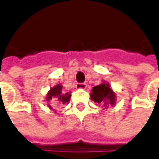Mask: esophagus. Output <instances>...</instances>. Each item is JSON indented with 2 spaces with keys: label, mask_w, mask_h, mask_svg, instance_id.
<instances>
[{
  "label": "esophagus",
  "mask_w": 159,
  "mask_h": 159,
  "mask_svg": "<svg viewBox=\"0 0 159 159\" xmlns=\"http://www.w3.org/2000/svg\"><path fill=\"white\" fill-rule=\"evenodd\" d=\"M86 87H87V85H86V84H84V83L75 84V88L78 89H85Z\"/></svg>",
  "instance_id": "34e87169"
}]
</instances>
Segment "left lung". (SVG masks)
Instances as JSON below:
<instances>
[{"mask_svg":"<svg viewBox=\"0 0 159 159\" xmlns=\"http://www.w3.org/2000/svg\"><path fill=\"white\" fill-rule=\"evenodd\" d=\"M90 98L94 102L105 108L114 106L116 103V93L112 90L110 84L105 82L93 87Z\"/></svg>","mask_w":159,"mask_h":159,"instance_id":"obj_1","label":"left lung"}]
</instances>
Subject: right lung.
Returning <instances> with one entry per match:
<instances>
[{
	"label": "right lung",
	"mask_w": 159,
	"mask_h": 159,
	"mask_svg": "<svg viewBox=\"0 0 159 159\" xmlns=\"http://www.w3.org/2000/svg\"><path fill=\"white\" fill-rule=\"evenodd\" d=\"M70 97V93H69V92L65 93L62 91L61 84H57L56 86H54L53 88L50 89V90L47 94L46 101L49 102L50 100H54L57 106H60V105L69 102ZM48 107H49V109H52L51 105H49V104H48Z\"/></svg>",
	"instance_id": "add662e5"
}]
</instances>
